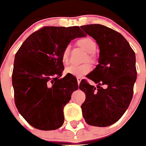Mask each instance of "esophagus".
<instances>
[{"label":"esophagus","mask_w":146,"mask_h":146,"mask_svg":"<svg viewBox=\"0 0 146 146\" xmlns=\"http://www.w3.org/2000/svg\"><path fill=\"white\" fill-rule=\"evenodd\" d=\"M81 80H82L81 77H77V80H78V84H80Z\"/></svg>","instance_id":"obj_1"}]
</instances>
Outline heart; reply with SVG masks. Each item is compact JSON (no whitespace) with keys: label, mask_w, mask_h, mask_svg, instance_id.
<instances>
[{"label":"heart","mask_w":146,"mask_h":146,"mask_svg":"<svg viewBox=\"0 0 146 146\" xmlns=\"http://www.w3.org/2000/svg\"><path fill=\"white\" fill-rule=\"evenodd\" d=\"M76 44L78 47L82 48L87 53V56L85 58L84 61H89L91 63H94L96 62L94 53L97 48V43L93 38L88 35L82 37L76 40ZM69 57H70V47L66 46L62 52V63L64 65L68 64ZM90 69L91 67L88 63H84L83 65H70L66 68V71L73 76L80 77L90 72Z\"/></svg>","instance_id":"obj_1"}]
</instances>
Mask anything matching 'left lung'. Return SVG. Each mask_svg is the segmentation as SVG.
<instances>
[{
    "instance_id": "obj_1",
    "label": "left lung",
    "mask_w": 146,
    "mask_h": 146,
    "mask_svg": "<svg viewBox=\"0 0 146 146\" xmlns=\"http://www.w3.org/2000/svg\"><path fill=\"white\" fill-rule=\"evenodd\" d=\"M100 48L99 64L86 76L97 88L83 79L79 88L86 94L82 113L88 125L106 127L122 117L132 100L137 77L135 55L120 33L100 24L80 26ZM85 33V34H86ZM106 86V89L101 85Z\"/></svg>"
}]
</instances>
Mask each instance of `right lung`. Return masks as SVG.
<instances>
[{
  "mask_svg": "<svg viewBox=\"0 0 146 146\" xmlns=\"http://www.w3.org/2000/svg\"><path fill=\"white\" fill-rule=\"evenodd\" d=\"M86 36L80 27L46 26L30 35L17 51L12 73L18 112L34 128L56 130L64 122L63 108L78 88L67 76L61 60L73 39Z\"/></svg>",
  "mask_w": 146,
  "mask_h": 146,
  "instance_id": "right-lung-1",
  "label": "right lung"
}]
</instances>
